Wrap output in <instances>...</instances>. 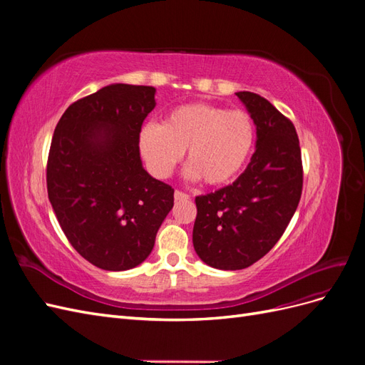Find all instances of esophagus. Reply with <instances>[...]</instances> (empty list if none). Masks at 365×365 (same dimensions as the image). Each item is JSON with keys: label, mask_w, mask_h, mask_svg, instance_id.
<instances>
[{"label": "esophagus", "mask_w": 365, "mask_h": 365, "mask_svg": "<svg viewBox=\"0 0 365 365\" xmlns=\"http://www.w3.org/2000/svg\"><path fill=\"white\" fill-rule=\"evenodd\" d=\"M175 201H187L189 200V195L181 192V190H175Z\"/></svg>", "instance_id": "obj_1"}]
</instances>
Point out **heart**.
Instances as JSON below:
<instances>
[{
    "label": "heart",
    "mask_w": 365,
    "mask_h": 365,
    "mask_svg": "<svg viewBox=\"0 0 365 365\" xmlns=\"http://www.w3.org/2000/svg\"><path fill=\"white\" fill-rule=\"evenodd\" d=\"M254 138L252 120L245 111L192 103L172 109L161 125L150 121L143 126L138 148L157 178L169 176L185 150L187 180L224 185L244 169Z\"/></svg>",
    "instance_id": "b5f03b06"
}]
</instances>
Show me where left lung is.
Listing matches in <instances>:
<instances>
[{"instance_id":"left-lung-1","label":"left lung","mask_w":365,"mask_h":365,"mask_svg":"<svg viewBox=\"0 0 365 365\" xmlns=\"http://www.w3.org/2000/svg\"><path fill=\"white\" fill-rule=\"evenodd\" d=\"M236 96L256 126V150L233 184L195 200V251L224 271L251 267L277 244L303 189L300 141L291 120L259 94Z\"/></svg>"}]
</instances>
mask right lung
<instances>
[{"mask_svg":"<svg viewBox=\"0 0 365 365\" xmlns=\"http://www.w3.org/2000/svg\"><path fill=\"white\" fill-rule=\"evenodd\" d=\"M153 86L111 83L67 108L54 129L47 190L62 231L94 267L145 262L173 207V189L150 176L138 135L155 108Z\"/></svg>","mask_w":365,"mask_h":365,"instance_id":"right-lung-1","label":"right lung"}]
</instances>
